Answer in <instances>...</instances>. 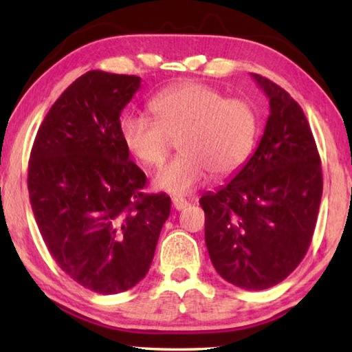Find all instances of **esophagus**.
<instances>
[{"label":"esophagus","mask_w":352,"mask_h":352,"mask_svg":"<svg viewBox=\"0 0 352 352\" xmlns=\"http://www.w3.org/2000/svg\"><path fill=\"white\" fill-rule=\"evenodd\" d=\"M188 205H189V201L186 199H183V197L172 199V206H174V210H177V211L184 210V208H186Z\"/></svg>","instance_id":"1"}]
</instances>
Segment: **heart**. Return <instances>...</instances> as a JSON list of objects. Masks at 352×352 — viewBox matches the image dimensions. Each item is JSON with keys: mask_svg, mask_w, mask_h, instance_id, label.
<instances>
[{"mask_svg": "<svg viewBox=\"0 0 352 352\" xmlns=\"http://www.w3.org/2000/svg\"><path fill=\"white\" fill-rule=\"evenodd\" d=\"M153 118L127 113L119 135L129 153L147 168L163 163L178 140L182 153L153 177V186L184 195L210 174L226 178L242 169L258 138V115L242 99H226L222 91L199 82L166 88L151 100Z\"/></svg>", "mask_w": 352, "mask_h": 352, "instance_id": "heart-1", "label": "heart"}]
</instances>
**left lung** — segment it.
<instances>
[{
  "label": "left lung",
  "instance_id": "left-lung-1",
  "mask_svg": "<svg viewBox=\"0 0 352 352\" xmlns=\"http://www.w3.org/2000/svg\"><path fill=\"white\" fill-rule=\"evenodd\" d=\"M252 77L270 102L264 135L245 166L200 205L216 272L241 289L264 290L287 278L307 253L323 175L301 107L276 83Z\"/></svg>",
  "mask_w": 352,
  "mask_h": 352
}]
</instances>
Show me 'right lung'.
Returning a JSON list of instances; mask_svg holds the SVG:
<instances>
[{"label":"right lung","mask_w":352,"mask_h":352,"mask_svg":"<svg viewBox=\"0 0 352 352\" xmlns=\"http://www.w3.org/2000/svg\"><path fill=\"white\" fill-rule=\"evenodd\" d=\"M141 77L88 71L62 93L35 136L28 189L35 222L58 267L83 287L111 295L147 275L166 194H144L119 116Z\"/></svg>","instance_id":"1"}]
</instances>
